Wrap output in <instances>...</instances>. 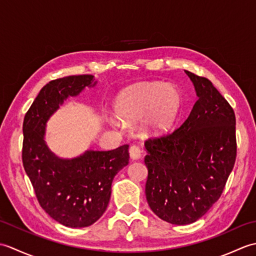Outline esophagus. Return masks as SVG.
<instances>
[{
  "label": "esophagus",
  "instance_id": "esophagus-1",
  "mask_svg": "<svg viewBox=\"0 0 256 256\" xmlns=\"http://www.w3.org/2000/svg\"><path fill=\"white\" fill-rule=\"evenodd\" d=\"M140 150L138 148V146H131L130 148V157H131L132 160H138L140 158Z\"/></svg>",
  "mask_w": 256,
  "mask_h": 256
}]
</instances>
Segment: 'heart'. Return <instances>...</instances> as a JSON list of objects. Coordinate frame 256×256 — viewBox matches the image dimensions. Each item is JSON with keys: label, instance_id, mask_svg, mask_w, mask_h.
I'll list each match as a JSON object with an SVG mask.
<instances>
[{"label": "heart", "instance_id": "heart-1", "mask_svg": "<svg viewBox=\"0 0 256 256\" xmlns=\"http://www.w3.org/2000/svg\"><path fill=\"white\" fill-rule=\"evenodd\" d=\"M180 106V92L175 86L143 82L120 92L114 111L123 123L133 124L140 120V131L145 136H160L172 128ZM112 123L121 125L116 118Z\"/></svg>", "mask_w": 256, "mask_h": 256}]
</instances>
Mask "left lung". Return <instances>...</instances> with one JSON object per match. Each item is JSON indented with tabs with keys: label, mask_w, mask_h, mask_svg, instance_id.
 <instances>
[{
	"label": "left lung",
	"mask_w": 256,
	"mask_h": 256,
	"mask_svg": "<svg viewBox=\"0 0 256 256\" xmlns=\"http://www.w3.org/2000/svg\"><path fill=\"white\" fill-rule=\"evenodd\" d=\"M198 96L172 134L145 142V194L154 214L172 224H192L224 192L236 162V116L210 80L184 70Z\"/></svg>",
	"instance_id": "1"
}]
</instances>
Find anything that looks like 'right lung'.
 I'll list each match as a JSON object with an SVG mask.
<instances>
[{"instance_id":"1","label":"right lung","mask_w":256,"mask_h":256,"mask_svg":"<svg viewBox=\"0 0 256 256\" xmlns=\"http://www.w3.org/2000/svg\"><path fill=\"white\" fill-rule=\"evenodd\" d=\"M98 80L92 74L52 80L42 88L23 123V165L38 202L54 220L69 228L94 224L104 214L114 176L128 164V145L112 150H86L60 157L48 148L46 126L70 96H78Z\"/></svg>"}]
</instances>
